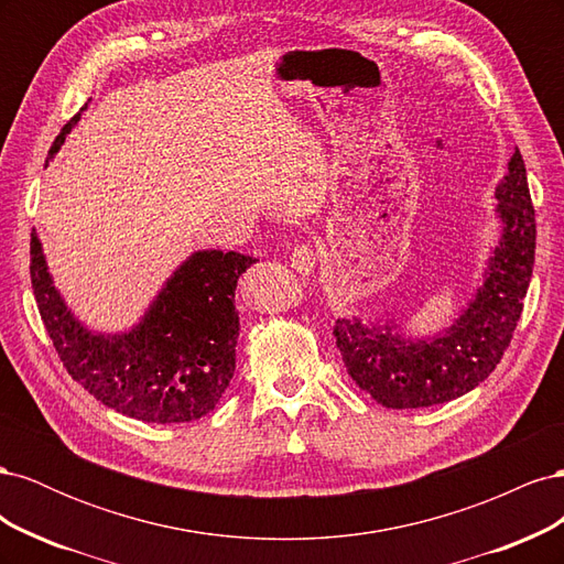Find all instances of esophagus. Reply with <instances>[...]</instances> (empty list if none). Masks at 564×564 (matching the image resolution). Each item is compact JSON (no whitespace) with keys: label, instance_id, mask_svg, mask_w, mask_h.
Instances as JSON below:
<instances>
[{"label":"esophagus","instance_id":"esophagus-1","mask_svg":"<svg viewBox=\"0 0 564 564\" xmlns=\"http://www.w3.org/2000/svg\"><path fill=\"white\" fill-rule=\"evenodd\" d=\"M315 263H317V256L311 245H301L292 251V268L299 272V275H311L315 270Z\"/></svg>","mask_w":564,"mask_h":564}]
</instances>
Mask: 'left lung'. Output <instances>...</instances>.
<instances>
[{
    "label": "left lung",
    "instance_id": "8db88e82",
    "mask_svg": "<svg viewBox=\"0 0 564 564\" xmlns=\"http://www.w3.org/2000/svg\"><path fill=\"white\" fill-rule=\"evenodd\" d=\"M501 240L482 286L452 327L431 338H404L392 322L336 319V348L350 379L383 406L419 409L466 395L497 369L520 322L534 268L536 220L520 150L497 185Z\"/></svg>",
    "mask_w": 564,
    "mask_h": 564
}]
</instances>
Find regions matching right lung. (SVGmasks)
Returning a JSON list of instances; mask_svg holds the SVG:
<instances>
[{
    "label": "right lung",
    "mask_w": 564,
    "mask_h": 564,
    "mask_svg": "<svg viewBox=\"0 0 564 564\" xmlns=\"http://www.w3.org/2000/svg\"><path fill=\"white\" fill-rule=\"evenodd\" d=\"M84 106L56 135L54 158ZM256 259L237 251H195L162 286L143 319L124 334H96L67 308L30 235V280L44 327L67 373L115 412L148 423L207 416L235 373L240 317L235 286Z\"/></svg>",
    "instance_id": "add662e5"
}]
</instances>
